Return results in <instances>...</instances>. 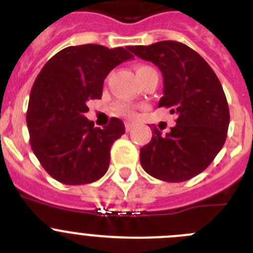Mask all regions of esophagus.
I'll use <instances>...</instances> for the list:
<instances>
[{"mask_svg": "<svg viewBox=\"0 0 253 253\" xmlns=\"http://www.w3.org/2000/svg\"><path fill=\"white\" fill-rule=\"evenodd\" d=\"M134 126H135V124H134V123H130V122L125 123V130L126 131H130Z\"/></svg>", "mask_w": 253, "mask_h": 253, "instance_id": "1", "label": "esophagus"}]
</instances>
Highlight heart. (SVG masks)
<instances>
[{"instance_id": "b5f03b06", "label": "heart", "mask_w": 253, "mask_h": 253, "mask_svg": "<svg viewBox=\"0 0 253 253\" xmlns=\"http://www.w3.org/2000/svg\"><path fill=\"white\" fill-rule=\"evenodd\" d=\"M152 67L149 66H146V64H139V66H137V68H135V72H137V75H142L143 72H146V71H148V69H151ZM115 111L118 114H120V115H124V116H134L135 115V106H133V105L130 104H126V102H122V104H118L115 106Z\"/></svg>"}]
</instances>
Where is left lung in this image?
Returning <instances> with one entry per match:
<instances>
[{
  "mask_svg": "<svg viewBox=\"0 0 253 253\" xmlns=\"http://www.w3.org/2000/svg\"><path fill=\"white\" fill-rule=\"evenodd\" d=\"M129 50L160 68L163 96L158 107L177 115L176 125L163 135L156 126L140 148L147 173L167 182H182L204 171L224 146L229 109L223 87L204 58L187 45L163 40Z\"/></svg>",
  "mask_w": 253,
  "mask_h": 253,
  "instance_id": "obj_1",
  "label": "left lung"
}]
</instances>
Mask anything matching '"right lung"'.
I'll return each instance as SVG.
<instances>
[{
	"instance_id": "obj_1",
	"label": "right lung",
	"mask_w": 253,
	"mask_h": 253,
	"mask_svg": "<svg viewBox=\"0 0 253 253\" xmlns=\"http://www.w3.org/2000/svg\"><path fill=\"white\" fill-rule=\"evenodd\" d=\"M133 55L99 44L64 48L42 68L30 92L26 123L31 149L46 172L66 185H84L106 173L113 143L125 133L113 118L104 129L84 116L88 100L101 99L111 69Z\"/></svg>"
}]
</instances>
